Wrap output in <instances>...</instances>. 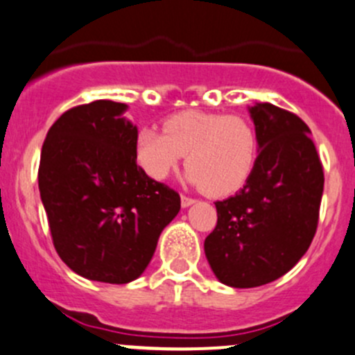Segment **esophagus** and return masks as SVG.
<instances>
[{"instance_id":"1","label":"esophagus","mask_w":355,"mask_h":355,"mask_svg":"<svg viewBox=\"0 0 355 355\" xmlns=\"http://www.w3.org/2000/svg\"><path fill=\"white\" fill-rule=\"evenodd\" d=\"M180 202H182V207H189V206H192V204L196 202V199H192V198H187V196H182Z\"/></svg>"}]
</instances>
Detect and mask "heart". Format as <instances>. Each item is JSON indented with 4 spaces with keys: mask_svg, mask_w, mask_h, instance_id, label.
I'll use <instances>...</instances> for the list:
<instances>
[{
    "mask_svg": "<svg viewBox=\"0 0 355 355\" xmlns=\"http://www.w3.org/2000/svg\"><path fill=\"white\" fill-rule=\"evenodd\" d=\"M184 155L185 180L211 198H227L247 184L259 155L254 125L241 114L187 110L164 120V132L144 128L137 161L155 180L166 178Z\"/></svg>",
    "mask_w": 355,
    "mask_h": 355,
    "instance_id": "heart-1",
    "label": "heart"
}]
</instances>
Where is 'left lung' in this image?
Here are the masks:
<instances>
[{"label":"left lung","mask_w":355,"mask_h":355,"mask_svg":"<svg viewBox=\"0 0 355 355\" xmlns=\"http://www.w3.org/2000/svg\"><path fill=\"white\" fill-rule=\"evenodd\" d=\"M259 155L247 184L218 200V223L204 241L221 284L252 288L275 282L306 254L316 234L324 175L309 127L271 103L249 108Z\"/></svg>","instance_id":"1"}]
</instances>
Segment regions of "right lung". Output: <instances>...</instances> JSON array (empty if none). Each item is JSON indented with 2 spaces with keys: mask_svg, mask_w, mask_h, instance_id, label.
Listing matches in <instances>:
<instances>
[{
  "mask_svg": "<svg viewBox=\"0 0 355 355\" xmlns=\"http://www.w3.org/2000/svg\"><path fill=\"white\" fill-rule=\"evenodd\" d=\"M123 103L99 99L49 128L39 192L53 244L80 277L128 284L144 273L180 196L137 166V127Z\"/></svg>",
  "mask_w": 355,
  "mask_h": 355,
  "instance_id": "1",
  "label": "right lung"
}]
</instances>
